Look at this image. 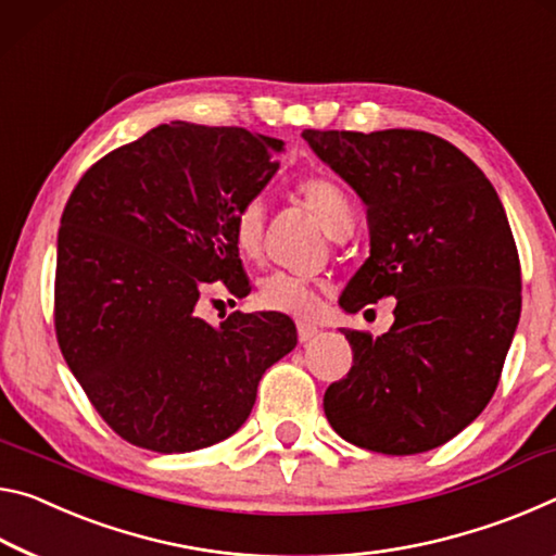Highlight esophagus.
<instances>
[{"label": "esophagus", "mask_w": 556, "mask_h": 556, "mask_svg": "<svg viewBox=\"0 0 556 556\" xmlns=\"http://www.w3.org/2000/svg\"><path fill=\"white\" fill-rule=\"evenodd\" d=\"M317 332H320V330H317L315 325H307V323H300L298 325V340L300 342H311Z\"/></svg>", "instance_id": "obj_1"}]
</instances>
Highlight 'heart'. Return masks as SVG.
Segmentation results:
<instances>
[{"label":"heart","instance_id":"1","mask_svg":"<svg viewBox=\"0 0 556 556\" xmlns=\"http://www.w3.org/2000/svg\"><path fill=\"white\" fill-rule=\"evenodd\" d=\"M298 194L305 206L320 218L325 231L332 239H342L352 231V204L340 185L323 177H313L298 187ZM263 233H266V206L258 197H253L236 208L233 216V243L243 258H261ZM317 290H320V283L313 276L273 270L266 278H261L256 303L261 311L311 317L317 307Z\"/></svg>","mask_w":556,"mask_h":556}]
</instances>
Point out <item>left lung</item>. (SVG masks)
I'll return each mask as SVG.
<instances>
[{
    "mask_svg": "<svg viewBox=\"0 0 556 556\" xmlns=\"http://www.w3.org/2000/svg\"><path fill=\"white\" fill-rule=\"evenodd\" d=\"M367 206L369 258L340 305L396 298L394 325L342 330L348 377L325 416L344 441L414 456L458 435L493 399L522 311V270L503 202L456 144L424 130H305Z\"/></svg>",
    "mask_w": 556,
    "mask_h": 556,
    "instance_id": "1",
    "label": "left lung"
}]
</instances>
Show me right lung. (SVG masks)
Segmentation results:
<instances>
[{
    "label": "right lung",
    "instance_id": "right-lung-1",
    "mask_svg": "<svg viewBox=\"0 0 556 556\" xmlns=\"http://www.w3.org/2000/svg\"><path fill=\"white\" fill-rule=\"evenodd\" d=\"M283 142L185 121L100 157L61 214L53 325L63 359L123 441L187 453L229 439L270 364L295 348L288 315L194 313L222 280L249 293L233 216L276 175Z\"/></svg>",
    "mask_w": 556,
    "mask_h": 556
}]
</instances>
